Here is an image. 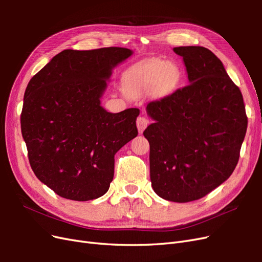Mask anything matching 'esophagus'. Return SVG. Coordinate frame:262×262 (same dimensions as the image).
<instances>
[{
    "label": "esophagus",
    "instance_id": "obj_1",
    "mask_svg": "<svg viewBox=\"0 0 262 262\" xmlns=\"http://www.w3.org/2000/svg\"><path fill=\"white\" fill-rule=\"evenodd\" d=\"M147 125H148V120H147L145 117H138V119H137V126H138L139 133L143 132Z\"/></svg>",
    "mask_w": 262,
    "mask_h": 262
}]
</instances>
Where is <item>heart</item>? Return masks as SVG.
I'll return each instance as SVG.
<instances>
[{
    "instance_id": "obj_1",
    "label": "heart",
    "mask_w": 262,
    "mask_h": 262,
    "mask_svg": "<svg viewBox=\"0 0 262 262\" xmlns=\"http://www.w3.org/2000/svg\"><path fill=\"white\" fill-rule=\"evenodd\" d=\"M181 80V70L177 63L152 59L139 63L125 74L124 93L137 98L147 92L154 97H164L175 91Z\"/></svg>"
}]
</instances>
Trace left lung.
Wrapping results in <instances>:
<instances>
[{
  "label": "left lung",
  "mask_w": 262,
  "mask_h": 262,
  "mask_svg": "<svg viewBox=\"0 0 262 262\" xmlns=\"http://www.w3.org/2000/svg\"><path fill=\"white\" fill-rule=\"evenodd\" d=\"M173 52L184 59L190 84L148 102L154 122L143 134L154 191L184 203L201 199L232 175L248 121L242 92L215 54L199 46Z\"/></svg>",
  "instance_id": "obj_1"
}]
</instances>
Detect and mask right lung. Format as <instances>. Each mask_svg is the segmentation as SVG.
Listing matches in <instances>:
<instances>
[{
    "instance_id": "add662e5",
    "label": "right lung",
    "mask_w": 262,
    "mask_h": 262,
    "mask_svg": "<svg viewBox=\"0 0 262 262\" xmlns=\"http://www.w3.org/2000/svg\"><path fill=\"white\" fill-rule=\"evenodd\" d=\"M132 53L119 47L63 50L26 87L20 126L31 169L62 198L104 195L115 154L138 136V108L112 114L100 105L113 69Z\"/></svg>"
}]
</instances>
